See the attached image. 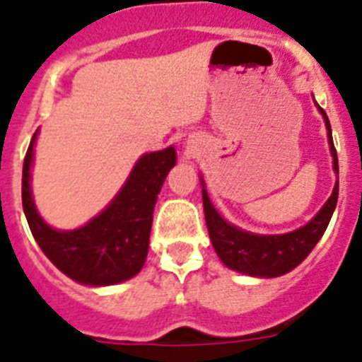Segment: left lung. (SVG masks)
<instances>
[{"mask_svg":"<svg viewBox=\"0 0 362 362\" xmlns=\"http://www.w3.org/2000/svg\"><path fill=\"white\" fill-rule=\"evenodd\" d=\"M317 108L326 123L327 144H329L331 156H333V171L339 176V160H337L335 145L331 138L329 119L320 106L317 105ZM200 184H202L206 226H208L209 239H211L218 259L223 261L228 269L241 272V274L256 276V278H278V276L291 272L294 267H298L326 232L331 215L335 211L337 199H339V178H337L331 197L308 224L296 228L293 232L263 235V233L241 230L221 217V214L209 200L202 176H200Z\"/></svg>","mask_w":362,"mask_h":362,"instance_id":"left-lung-1","label":"left lung"}]
</instances>
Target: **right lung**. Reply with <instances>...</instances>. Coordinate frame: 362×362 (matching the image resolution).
<instances>
[{
    "label": "right lung",
    "instance_id": "1",
    "mask_svg": "<svg viewBox=\"0 0 362 362\" xmlns=\"http://www.w3.org/2000/svg\"><path fill=\"white\" fill-rule=\"evenodd\" d=\"M36 136L38 130L23 162L21 202L38 247L60 272L77 284L105 287L134 278L147 259L154 204L165 176L176 163L175 147L139 158L117 195L84 226L57 230L42 218L33 199L31 167Z\"/></svg>",
    "mask_w": 362,
    "mask_h": 362
}]
</instances>
